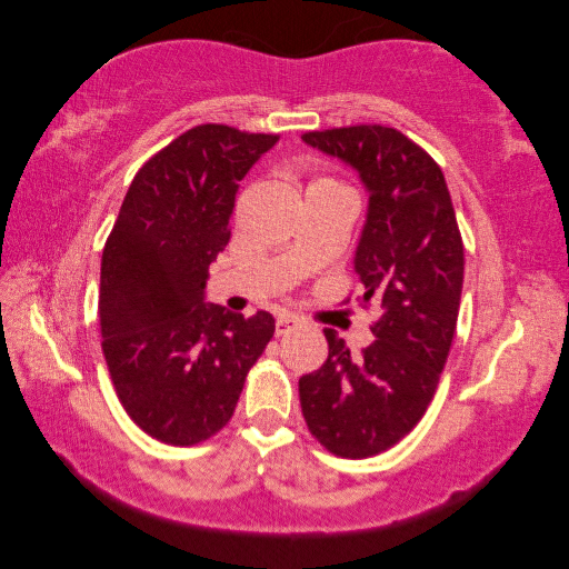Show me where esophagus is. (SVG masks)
I'll list each match as a JSON object with an SVG mask.
<instances>
[{"instance_id":"obj_1","label":"esophagus","mask_w":569,"mask_h":569,"mask_svg":"<svg viewBox=\"0 0 569 569\" xmlns=\"http://www.w3.org/2000/svg\"><path fill=\"white\" fill-rule=\"evenodd\" d=\"M300 325H303V320H300L298 316H291V312H283V316L276 318V335H278V337L288 335L291 330L300 328Z\"/></svg>"}]
</instances>
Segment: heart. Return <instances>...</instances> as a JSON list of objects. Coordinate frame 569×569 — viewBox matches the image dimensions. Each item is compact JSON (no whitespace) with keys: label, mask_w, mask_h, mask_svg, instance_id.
<instances>
[{"label":"heart","mask_w":569,"mask_h":569,"mask_svg":"<svg viewBox=\"0 0 569 569\" xmlns=\"http://www.w3.org/2000/svg\"><path fill=\"white\" fill-rule=\"evenodd\" d=\"M312 186H340V183H335V180H330V178H316V180H312V183H310V188Z\"/></svg>","instance_id":"heart-1"}]
</instances>
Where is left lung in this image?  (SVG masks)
<instances>
[{
	"label": "left lung",
	"instance_id": "1",
	"mask_svg": "<svg viewBox=\"0 0 569 569\" xmlns=\"http://www.w3.org/2000/svg\"><path fill=\"white\" fill-rule=\"evenodd\" d=\"M303 141L355 166L369 190L355 269L361 308L379 306L377 340L352 357L325 330L328 361L298 381L312 438L337 457L365 459L403 440L438 391L457 330L465 244L442 168L398 129L335 127L306 131Z\"/></svg>",
	"mask_w": 569,
	"mask_h": 569
}]
</instances>
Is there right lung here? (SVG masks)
I'll use <instances>...</instances> for the list:
<instances>
[{"mask_svg":"<svg viewBox=\"0 0 569 569\" xmlns=\"http://www.w3.org/2000/svg\"><path fill=\"white\" fill-rule=\"evenodd\" d=\"M278 134L198 124L139 168L102 251L100 335L119 403L173 447L210 440L234 416L276 320L204 306L229 241L237 183Z\"/></svg>","mask_w":569,"mask_h":569,"instance_id":"right-lung-1","label":"right lung"}]
</instances>
